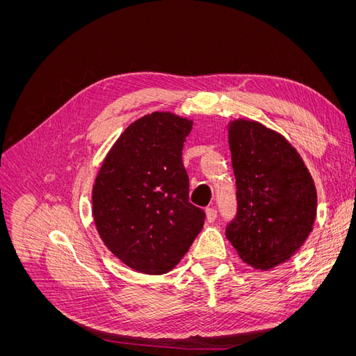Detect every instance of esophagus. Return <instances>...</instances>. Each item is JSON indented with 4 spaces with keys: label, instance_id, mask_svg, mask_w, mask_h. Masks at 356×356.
Returning <instances> with one entry per match:
<instances>
[{
    "label": "esophagus",
    "instance_id": "esophagus-1",
    "mask_svg": "<svg viewBox=\"0 0 356 356\" xmlns=\"http://www.w3.org/2000/svg\"><path fill=\"white\" fill-rule=\"evenodd\" d=\"M217 209L215 208H208L207 209V220L209 221V222H213L215 220H217Z\"/></svg>",
    "mask_w": 356,
    "mask_h": 356
}]
</instances>
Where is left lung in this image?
Wrapping results in <instances>:
<instances>
[{"instance_id": "obj_1", "label": "left lung", "mask_w": 356, "mask_h": 356, "mask_svg": "<svg viewBox=\"0 0 356 356\" xmlns=\"http://www.w3.org/2000/svg\"><path fill=\"white\" fill-rule=\"evenodd\" d=\"M238 212L225 236L242 260L268 270L289 260L314 229L316 188L286 139L251 120L229 124Z\"/></svg>"}]
</instances>
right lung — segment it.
Instances as JSON below:
<instances>
[{
    "mask_svg": "<svg viewBox=\"0 0 356 356\" xmlns=\"http://www.w3.org/2000/svg\"><path fill=\"white\" fill-rule=\"evenodd\" d=\"M193 122L152 113L127 126L106 154L92 191L93 218L106 248L145 275L172 270L203 229L188 200L182 148Z\"/></svg>",
    "mask_w": 356,
    "mask_h": 356,
    "instance_id": "right-lung-1",
    "label": "right lung"
}]
</instances>
